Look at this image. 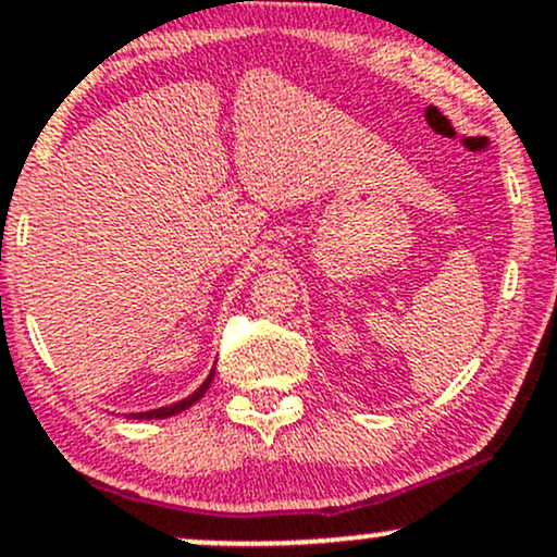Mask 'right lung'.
Masks as SVG:
<instances>
[{
  "label": "right lung",
  "mask_w": 557,
  "mask_h": 557,
  "mask_svg": "<svg viewBox=\"0 0 557 557\" xmlns=\"http://www.w3.org/2000/svg\"><path fill=\"white\" fill-rule=\"evenodd\" d=\"M213 373H215V368H210L208 379H205V382H202L200 386H197V389L191 392L189 397H184V400L173 403V406H162V408H154V411H140V413H131V417H133V419H168V417H175V413L186 411V408H189V406H195V403L200 400V397L205 395V392L210 389V382H213Z\"/></svg>",
  "instance_id": "1"
}]
</instances>
